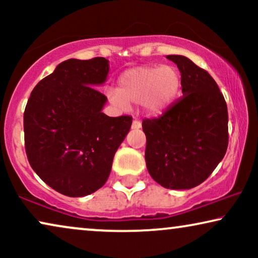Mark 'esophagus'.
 Masks as SVG:
<instances>
[{
	"instance_id": "34e87169",
	"label": "esophagus",
	"mask_w": 258,
	"mask_h": 258,
	"mask_svg": "<svg viewBox=\"0 0 258 258\" xmlns=\"http://www.w3.org/2000/svg\"><path fill=\"white\" fill-rule=\"evenodd\" d=\"M141 126H142V123H141V121H139V119H134L132 128L133 129H140Z\"/></svg>"
}]
</instances>
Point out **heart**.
<instances>
[{
	"label": "heart",
	"mask_w": 258,
	"mask_h": 258,
	"mask_svg": "<svg viewBox=\"0 0 258 258\" xmlns=\"http://www.w3.org/2000/svg\"><path fill=\"white\" fill-rule=\"evenodd\" d=\"M179 87L181 76L174 67H139L122 74L117 90H110L108 96L121 108L142 102L148 112L157 114L175 100Z\"/></svg>",
	"instance_id": "obj_1"
}]
</instances>
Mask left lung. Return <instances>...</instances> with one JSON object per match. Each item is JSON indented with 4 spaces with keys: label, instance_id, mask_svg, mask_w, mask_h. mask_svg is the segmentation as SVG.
I'll use <instances>...</instances> for the list:
<instances>
[{
    "label": "left lung",
    "instance_id": "1",
    "mask_svg": "<svg viewBox=\"0 0 258 258\" xmlns=\"http://www.w3.org/2000/svg\"><path fill=\"white\" fill-rule=\"evenodd\" d=\"M181 73L183 96L158 117L144 118L148 171L167 189H191L227 153L228 108L210 74L182 55H168Z\"/></svg>",
    "mask_w": 258,
    "mask_h": 258
}]
</instances>
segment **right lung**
Instances as JSON below:
<instances>
[{
	"label": "right lung",
	"mask_w": 258,
	"mask_h": 258,
	"mask_svg": "<svg viewBox=\"0 0 258 258\" xmlns=\"http://www.w3.org/2000/svg\"><path fill=\"white\" fill-rule=\"evenodd\" d=\"M108 59L70 58L59 63L31 91L23 115L28 161L42 181L69 197L104 185L112 158L133 117L102 112L107 96L98 91Z\"/></svg>",
	"instance_id": "right-lung-1"
}]
</instances>
